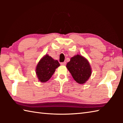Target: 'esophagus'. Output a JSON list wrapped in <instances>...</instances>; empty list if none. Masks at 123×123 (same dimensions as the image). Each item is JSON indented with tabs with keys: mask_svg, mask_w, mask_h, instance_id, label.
<instances>
[{
	"mask_svg": "<svg viewBox=\"0 0 123 123\" xmlns=\"http://www.w3.org/2000/svg\"><path fill=\"white\" fill-rule=\"evenodd\" d=\"M61 65H66V62H61Z\"/></svg>",
	"mask_w": 123,
	"mask_h": 123,
	"instance_id": "34e87169",
	"label": "esophagus"
}]
</instances>
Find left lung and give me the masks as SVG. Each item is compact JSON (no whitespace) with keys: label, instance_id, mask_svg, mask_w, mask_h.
<instances>
[{"label":"left lung","instance_id":"1","mask_svg":"<svg viewBox=\"0 0 123 123\" xmlns=\"http://www.w3.org/2000/svg\"><path fill=\"white\" fill-rule=\"evenodd\" d=\"M66 67L78 84H84L91 75V68L88 61L81 55H77L72 57Z\"/></svg>","mask_w":123,"mask_h":123}]
</instances>
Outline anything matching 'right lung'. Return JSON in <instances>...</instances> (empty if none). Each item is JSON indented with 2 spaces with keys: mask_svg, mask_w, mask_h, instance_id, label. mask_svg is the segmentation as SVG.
Instances as JSON below:
<instances>
[{
  "mask_svg": "<svg viewBox=\"0 0 123 123\" xmlns=\"http://www.w3.org/2000/svg\"><path fill=\"white\" fill-rule=\"evenodd\" d=\"M60 66L57 60H54L48 55L43 57L36 67V74L41 82H45L50 79L55 69Z\"/></svg>",
  "mask_w": 123,
  "mask_h": 123,
  "instance_id": "1",
  "label": "right lung"
}]
</instances>
